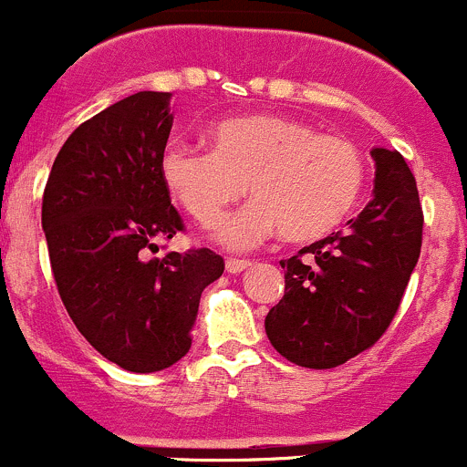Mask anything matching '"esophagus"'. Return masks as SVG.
Listing matches in <instances>:
<instances>
[{
  "label": "esophagus",
  "instance_id": "obj_1",
  "mask_svg": "<svg viewBox=\"0 0 467 467\" xmlns=\"http://www.w3.org/2000/svg\"><path fill=\"white\" fill-rule=\"evenodd\" d=\"M248 266H251V262L239 260V257H228V260H225V271H228V274H242Z\"/></svg>",
  "mask_w": 467,
  "mask_h": 467
}]
</instances>
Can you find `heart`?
I'll return each mask as SVG.
<instances>
[{
	"label": "heart",
	"instance_id": "b5f03b06",
	"mask_svg": "<svg viewBox=\"0 0 467 467\" xmlns=\"http://www.w3.org/2000/svg\"><path fill=\"white\" fill-rule=\"evenodd\" d=\"M207 141L210 148L169 143L160 175L171 198L205 228L248 182L255 198L216 230L230 248L255 246L274 230L287 242H315L351 214L368 180L354 143L287 116H234L212 125Z\"/></svg>",
	"mask_w": 467,
	"mask_h": 467
}]
</instances>
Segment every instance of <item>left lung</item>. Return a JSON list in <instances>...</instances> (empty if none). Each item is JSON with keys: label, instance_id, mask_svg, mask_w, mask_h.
Wrapping results in <instances>:
<instances>
[{"label": "left lung", "instance_id": "1", "mask_svg": "<svg viewBox=\"0 0 467 467\" xmlns=\"http://www.w3.org/2000/svg\"><path fill=\"white\" fill-rule=\"evenodd\" d=\"M374 196L347 228L280 262L285 296L265 319L289 363L330 369L374 347L400 310L422 248L418 184L397 150L374 148Z\"/></svg>", "mask_w": 467, "mask_h": 467}]
</instances>
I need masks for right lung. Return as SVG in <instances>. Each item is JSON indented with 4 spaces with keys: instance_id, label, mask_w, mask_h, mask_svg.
I'll return each mask as SVG.
<instances>
[{
    "instance_id": "add662e5",
    "label": "right lung",
    "mask_w": 467,
    "mask_h": 467,
    "mask_svg": "<svg viewBox=\"0 0 467 467\" xmlns=\"http://www.w3.org/2000/svg\"><path fill=\"white\" fill-rule=\"evenodd\" d=\"M171 93L141 90L81 123L54 160L43 230L58 296L95 351L128 372H160L192 348L202 289L221 278L210 248L160 251L182 233L160 175Z\"/></svg>"
}]
</instances>
